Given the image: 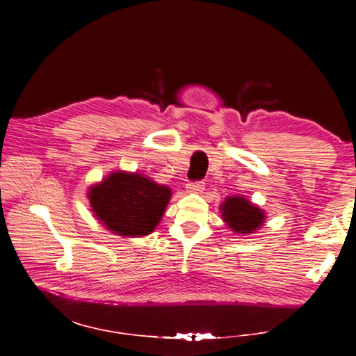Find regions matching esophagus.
<instances>
[{
    "instance_id": "1",
    "label": "esophagus",
    "mask_w": 356,
    "mask_h": 356,
    "mask_svg": "<svg viewBox=\"0 0 356 356\" xmlns=\"http://www.w3.org/2000/svg\"><path fill=\"white\" fill-rule=\"evenodd\" d=\"M204 187V182L203 181H196V182H188L187 184V191L188 193H200Z\"/></svg>"
}]
</instances>
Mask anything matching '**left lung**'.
I'll list each match as a JSON object with an SVG mask.
<instances>
[{
  "label": "left lung",
  "instance_id": "8db88e82",
  "mask_svg": "<svg viewBox=\"0 0 356 356\" xmlns=\"http://www.w3.org/2000/svg\"><path fill=\"white\" fill-rule=\"evenodd\" d=\"M221 217L234 233L250 234L264 222V211L242 196H229L221 204Z\"/></svg>",
  "mask_w": 356,
  "mask_h": 356
}]
</instances>
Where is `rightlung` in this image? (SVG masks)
<instances>
[{"label":"right lung","mask_w":356,"mask_h":356,"mask_svg":"<svg viewBox=\"0 0 356 356\" xmlns=\"http://www.w3.org/2000/svg\"><path fill=\"white\" fill-rule=\"evenodd\" d=\"M170 190L148 177L113 172L90 187V207L106 229L118 236H147L163 217Z\"/></svg>","instance_id":"obj_1"}]
</instances>
